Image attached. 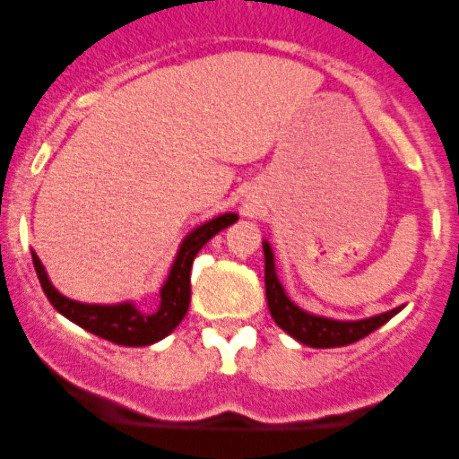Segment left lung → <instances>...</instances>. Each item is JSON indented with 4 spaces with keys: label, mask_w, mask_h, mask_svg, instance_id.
Returning a JSON list of instances; mask_svg holds the SVG:
<instances>
[{
    "label": "left lung",
    "mask_w": 459,
    "mask_h": 459,
    "mask_svg": "<svg viewBox=\"0 0 459 459\" xmlns=\"http://www.w3.org/2000/svg\"><path fill=\"white\" fill-rule=\"evenodd\" d=\"M262 248L268 311H271V317L275 319L277 326L289 333L290 337H295L299 344L313 346V349H335V346L353 344V342L367 337L368 333L377 331L379 326H384L388 319L404 308L397 307L388 313H379V316L364 319H333L304 311L286 295L284 286L277 277L275 255H273V248L266 239L262 242Z\"/></svg>",
    "instance_id": "obj_1"
}]
</instances>
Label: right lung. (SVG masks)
<instances>
[{
    "mask_svg": "<svg viewBox=\"0 0 459 459\" xmlns=\"http://www.w3.org/2000/svg\"><path fill=\"white\" fill-rule=\"evenodd\" d=\"M238 221V212H221L212 220L195 226L186 238L182 239L175 255L170 271L160 289V307L155 311H143L135 302L119 304H84L66 298L59 293L48 280L44 264L32 253V266H35L39 284L46 298L53 304L55 311L71 319L73 324L97 337L122 346H148L164 340L166 335L178 328L191 304V266L193 259L202 251L204 244L215 238L220 230Z\"/></svg>",
    "mask_w": 459,
    "mask_h": 459,
    "instance_id": "add662e5",
    "label": "right lung"
}]
</instances>
